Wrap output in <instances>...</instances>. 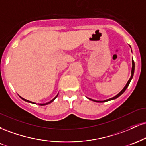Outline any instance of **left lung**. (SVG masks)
Wrapping results in <instances>:
<instances>
[{
	"mask_svg": "<svg viewBox=\"0 0 146 146\" xmlns=\"http://www.w3.org/2000/svg\"><path fill=\"white\" fill-rule=\"evenodd\" d=\"M130 47L131 48V46H130ZM132 51V50H131ZM132 71H131V77H130V78L129 79V80L128 81V82H127V84H125V86H124V88H123V89H122L121 91L119 92V93H118V94H117V95H115V97H113V98H110V99H108V100H104V101H97V100H92V99H90V98H88L89 99V100H93V101H94V102H108V101H110V100H115V99H117V98H119V97L120 96V95H121L122 94H123V93H124V91L125 90H126V88H128V85H129V84H130V81H131V80L132 79V78H133V75H134V72H135V62H134V60H133V59H132Z\"/></svg>",
	"mask_w": 146,
	"mask_h": 146,
	"instance_id": "8db88e82",
	"label": "left lung"
}]
</instances>
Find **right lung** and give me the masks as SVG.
Instances as JSON below:
<instances>
[{
    "label": "right lung",
    "instance_id": "obj_1",
    "mask_svg": "<svg viewBox=\"0 0 146 146\" xmlns=\"http://www.w3.org/2000/svg\"><path fill=\"white\" fill-rule=\"evenodd\" d=\"M58 95H56V97H55V98L53 99V100H51V101H50V102H47V103H45V104H39V105H40V106H44V105H46V104H48L51 103V102H53V100H55V99H56V98H57V97H58ZM20 97H21V96H20ZM21 98L22 99V100H24V101H25V102H29V103H32V104H36V103H33V102H31V101H29V100H25V99H24V98H21Z\"/></svg>",
    "mask_w": 146,
    "mask_h": 146
}]
</instances>
